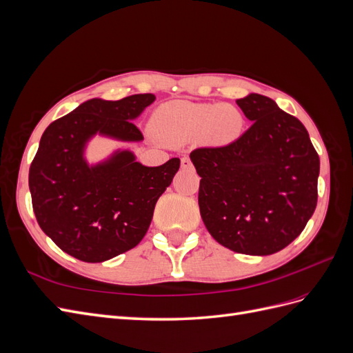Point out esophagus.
I'll use <instances>...</instances> for the list:
<instances>
[{
  "instance_id": "34e87169",
  "label": "esophagus",
  "mask_w": 353,
  "mask_h": 353,
  "mask_svg": "<svg viewBox=\"0 0 353 353\" xmlns=\"http://www.w3.org/2000/svg\"><path fill=\"white\" fill-rule=\"evenodd\" d=\"M181 168H183V169H193V163H191V160L188 157H183V159H181Z\"/></svg>"
}]
</instances>
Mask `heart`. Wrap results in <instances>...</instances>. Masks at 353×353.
<instances>
[{"label": "heart", "instance_id": "obj_1", "mask_svg": "<svg viewBox=\"0 0 353 353\" xmlns=\"http://www.w3.org/2000/svg\"><path fill=\"white\" fill-rule=\"evenodd\" d=\"M244 126L241 112L231 104L166 103L156 110L153 128L168 144L178 145L203 135L215 144H228L240 137Z\"/></svg>", "mask_w": 353, "mask_h": 353}]
</instances>
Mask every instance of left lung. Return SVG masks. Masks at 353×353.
I'll list each match as a JSON object with an SVG mask.
<instances>
[{"label": "left lung", "instance_id": "1", "mask_svg": "<svg viewBox=\"0 0 353 353\" xmlns=\"http://www.w3.org/2000/svg\"><path fill=\"white\" fill-rule=\"evenodd\" d=\"M237 104L249 130L190 153L201 176L200 215L223 248L266 256L287 248L314 215L319 157L302 122L274 100L249 94Z\"/></svg>", "mask_w": 353, "mask_h": 353}]
</instances>
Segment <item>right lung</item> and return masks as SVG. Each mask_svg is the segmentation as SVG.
<instances>
[{"label":"right lung","mask_w":353,"mask_h":353,"mask_svg":"<svg viewBox=\"0 0 353 353\" xmlns=\"http://www.w3.org/2000/svg\"><path fill=\"white\" fill-rule=\"evenodd\" d=\"M156 97L135 94L117 101L92 99L52 122L29 168L32 208L41 230L82 262H104L130 250L150 227L157 199L172 183L179 159L147 168L131 152L90 168L83 145L94 134L140 141L132 123Z\"/></svg>","instance_id":"1"}]
</instances>
